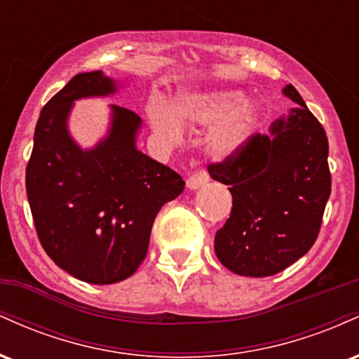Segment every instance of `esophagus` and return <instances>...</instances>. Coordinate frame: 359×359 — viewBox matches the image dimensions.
<instances>
[{"mask_svg": "<svg viewBox=\"0 0 359 359\" xmlns=\"http://www.w3.org/2000/svg\"><path fill=\"white\" fill-rule=\"evenodd\" d=\"M205 182H208V175H205V172L203 170L194 172V174L189 175L187 179V189H191V191H197V189L203 187Z\"/></svg>", "mask_w": 359, "mask_h": 359, "instance_id": "esophagus-1", "label": "esophagus"}]
</instances>
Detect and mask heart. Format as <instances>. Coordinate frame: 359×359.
Here are the masks:
<instances>
[{"label": "heart", "instance_id": "obj_1", "mask_svg": "<svg viewBox=\"0 0 359 359\" xmlns=\"http://www.w3.org/2000/svg\"><path fill=\"white\" fill-rule=\"evenodd\" d=\"M255 116L257 109L245 101V93L240 89L182 94L172 102L168 111L160 106L148 111L154 133L168 143L180 138V126H209L222 121L208 138V151L217 160L231 158L241 150Z\"/></svg>", "mask_w": 359, "mask_h": 359}]
</instances>
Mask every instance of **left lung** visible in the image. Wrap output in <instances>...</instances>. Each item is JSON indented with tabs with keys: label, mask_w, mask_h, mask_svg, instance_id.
<instances>
[{
	"label": "left lung",
	"mask_w": 359,
	"mask_h": 359,
	"mask_svg": "<svg viewBox=\"0 0 359 359\" xmlns=\"http://www.w3.org/2000/svg\"><path fill=\"white\" fill-rule=\"evenodd\" d=\"M282 93L297 106L231 158L209 165L212 179L233 196L214 251L241 277H270L302 258L317 240L331 196L324 128L294 86Z\"/></svg>",
	"instance_id": "obj_1"
}]
</instances>
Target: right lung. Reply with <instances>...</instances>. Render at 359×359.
Returning <instances> with one entry per match:
<instances>
[{"mask_svg": "<svg viewBox=\"0 0 359 359\" xmlns=\"http://www.w3.org/2000/svg\"><path fill=\"white\" fill-rule=\"evenodd\" d=\"M119 82L82 72L43 106L27 165V196L45 253L94 285L121 282L147 257L154 221L184 191L177 172L140 151L142 118L109 104L106 137L82 148L71 137L74 102L113 96Z\"/></svg>", "mask_w": 359, "mask_h": 359, "instance_id": "right-lung-1", "label": "right lung"}]
</instances>
